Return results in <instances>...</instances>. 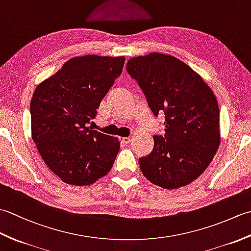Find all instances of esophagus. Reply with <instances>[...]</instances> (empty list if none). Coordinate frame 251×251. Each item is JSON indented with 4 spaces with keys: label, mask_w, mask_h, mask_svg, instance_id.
Returning <instances> with one entry per match:
<instances>
[{
    "label": "esophagus",
    "mask_w": 251,
    "mask_h": 251,
    "mask_svg": "<svg viewBox=\"0 0 251 251\" xmlns=\"http://www.w3.org/2000/svg\"><path fill=\"white\" fill-rule=\"evenodd\" d=\"M120 141L123 143V145H128V143L131 142V139L129 137H123V138H121Z\"/></svg>",
    "instance_id": "obj_1"
}]
</instances>
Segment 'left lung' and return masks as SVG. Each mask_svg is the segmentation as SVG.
Here are the masks:
<instances>
[{
    "label": "left lung",
    "mask_w": 251,
    "mask_h": 251,
    "mask_svg": "<svg viewBox=\"0 0 251 251\" xmlns=\"http://www.w3.org/2000/svg\"><path fill=\"white\" fill-rule=\"evenodd\" d=\"M126 70L142 89L154 116L165 114L164 135L153 136V151L139 158L143 176L164 189L191 183L219 148L220 112L215 94L173 56L152 52L131 58Z\"/></svg>",
    "instance_id": "1"
}]
</instances>
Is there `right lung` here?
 <instances>
[{
    "label": "right lung",
    "instance_id": "obj_1",
    "mask_svg": "<svg viewBox=\"0 0 251 251\" xmlns=\"http://www.w3.org/2000/svg\"><path fill=\"white\" fill-rule=\"evenodd\" d=\"M124 62L125 57L72 58L35 88L30 103L32 139L63 182L93 184L113 166L120 150L117 138L87 125Z\"/></svg>",
    "mask_w": 251,
    "mask_h": 251
}]
</instances>
